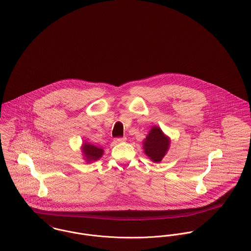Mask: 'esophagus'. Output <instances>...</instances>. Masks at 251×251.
I'll list each match as a JSON object with an SVG mask.
<instances>
[{
    "mask_svg": "<svg viewBox=\"0 0 251 251\" xmlns=\"http://www.w3.org/2000/svg\"><path fill=\"white\" fill-rule=\"evenodd\" d=\"M125 141H126V137H119V138H115L114 139L115 144H119V143H122V142H125Z\"/></svg>",
    "mask_w": 251,
    "mask_h": 251,
    "instance_id": "obj_1",
    "label": "esophagus"
}]
</instances>
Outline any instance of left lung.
Returning <instances> with one entry per match:
<instances>
[{
  "label": "left lung",
  "mask_w": 251,
  "mask_h": 251,
  "mask_svg": "<svg viewBox=\"0 0 251 251\" xmlns=\"http://www.w3.org/2000/svg\"><path fill=\"white\" fill-rule=\"evenodd\" d=\"M143 144L145 153L152 162L159 163L169 150L170 139L163 133L160 127L152 126Z\"/></svg>",
  "instance_id": "8db88e82"
}]
</instances>
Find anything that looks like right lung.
Segmentation results:
<instances>
[{
  "instance_id": "add662e5",
  "label": "right lung",
  "mask_w": 251,
  "mask_h": 251,
  "mask_svg": "<svg viewBox=\"0 0 251 251\" xmlns=\"http://www.w3.org/2000/svg\"><path fill=\"white\" fill-rule=\"evenodd\" d=\"M81 151L83 152L85 160L88 163L100 159L103 154V150L102 149L98 148V147L91 145L89 143H83Z\"/></svg>"
}]
</instances>
